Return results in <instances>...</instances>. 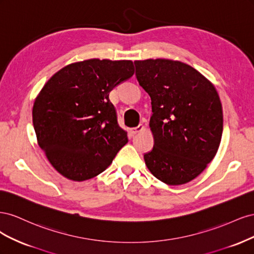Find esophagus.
<instances>
[{"instance_id":"34e87169","label":"esophagus","mask_w":254,"mask_h":254,"mask_svg":"<svg viewBox=\"0 0 254 254\" xmlns=\"http://www.w3.org/2000/svg\"><path fill=\"white\" fill-rule=\"evenodd\" d=\"M144 129H145V126H144L143 124H140L139 126L133 127V128H130V129H129V131H130V134H131V135H134V134H136V133L141 132L142 130H144Z\"/></svg>"}]
</instances>
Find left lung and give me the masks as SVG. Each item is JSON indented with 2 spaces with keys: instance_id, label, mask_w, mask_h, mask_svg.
Wrapping results in <instances>:
<instances>
[{
  "instance_id": "obj_1",
  "label": "left lung",
  "mask_w": 254,
  "mask_h": 254,
  "mask_svg": "<svg viewBox=\"0 0 254 254\" xmlns=\"http://www.w3.org/2000/svg\"><path fill=\"white\" fill-rule=\"evenodd\" d=\"M140 86L151 98L153 148L145 153L149 172L168 186L200 175L218 150L222 106L214 84L178 60H135Z\"/></svg>"
}]
</instances>
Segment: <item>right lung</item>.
<instances>
[{"label":"right lung","instance_id":"right-lung-1","mask_svg":"<svg viewBox=\"0 0 254 254\" xmlns=\"http://www.w3.org/2000/svg\"><path fill=\"white\" fill-rule=\"evenodd\" d=\"M133 74L131 60L88 59L61 68L39 92L33 107L37 142L66 179L103 173L128 143L109 93Z\"/></svg>","mask_w":254,"mask_h":254}]
</instances>
